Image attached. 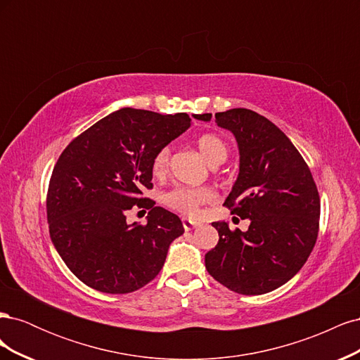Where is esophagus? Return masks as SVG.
Returning <instances> with one entry per match:
<instances>
[{
  "label": "esophagus",
  "mask_w": 360,
  "mask_h": 360,
  "mask_svg": "<svg viewBox=\"0 0 360 360\" xmlns=\"http://www.w3.org/2000/svg\"><path fill=\"white\" fill-rule=\"evenodd\" d=\"M181 222H183V226H184V230H193V228H197V226H200L201 225V222H197V221H193V219H189V217H183L181 219Z\"/></svg>",
  "instance_id": "esophagus-1"
}]
</instances>
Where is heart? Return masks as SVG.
Returning <instances> with one entry per match:
<instances>
[{"mask_svg":"<svg viewBox=\"0 0 360 360\" xmlns=\"http://www.w3.org/2000/svg\"><path fill=\"white\" fill-rule=\"evenodd\" d=\"M197 146L202 158L210 163L212 167L221 165L228 158V147L225 141L214 134H205L197 139ZM169 147H163L158 150L153 160H151V172L155 177L165 176L169 167ZM213 200V193L205 188H184L179 186L163 195V202L171 209L177 210L183 214H195L198 212L200 205L210 202Z\"/></svg>","mask_w":360,"mask_h":360,"instance_id":"1","label":"heart"}]
</instances>
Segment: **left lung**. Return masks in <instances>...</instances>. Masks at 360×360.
Segmentation results:
<instances>
[{"label":"left lung","mask_w":360,"mask_h":360,"mask_svg":"<svg viewBox=\"0 0 360 360\" xmlns=\"http://www.w3.org/2000/svg\"><path fill=\"white\" fill-rule=\"evenodd\" d=\"M214 123L230 130L238 147V176L224 204L250 224L248 231H231L225 221L213 222L219 242L205 254V269L245 296L274 291L303 267L317 242V186L297 148L266 117L233 108L216 112Z\"/></svg>","instance_id":"8db88e82"}]
</instances>
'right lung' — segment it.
Listing matches in <instances>:
<instances>
[{
  "instance_id": "right-lung-1",
  "label": "right lung",
  "mask_w": 360,
  "mask_h": 360,
  "mask_svg": "<svg viewBox=\"0 0 360 360\" xmlns=\"http://www.w3.org/2000/svg\"><path fill=\"white\" fill-rule=\"evenodd\" d=\"M186 112L162 115L122 108L94 123L63 151L48 191L51 240L72 274L97 291L124 294L153 281L169 245L184 233L177 214L141 198L153 188L158 150L189 129ZM136 203L148 224H127Z\"/></svg>"
}]
</instances>
